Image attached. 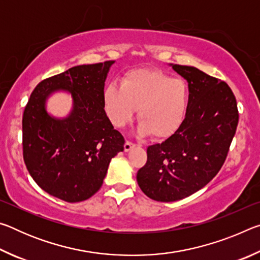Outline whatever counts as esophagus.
I'll use <instances>...</instances> for the list:
<instances>
[{
    "instance_id": "esophagus-1",
    "label": "esophagus",
    "mask_w": 260,
    "mask_h": 260,
    "mask_svg": "<svg viewBox=\"0 0 260 260\" xmlns=\"http://www.w3.org/2000/svg\"><path fill=\"white\" fill-rule=\"evenodd\" d=\"M134 147H135V144L133 142H131V141H126L125 144H124V150L129 151L131 149H133Z\"/></svg>"
}]
</instances>
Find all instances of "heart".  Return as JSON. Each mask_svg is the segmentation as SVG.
I'll return each instance as SVG.
<instances>
[{"label":"heart","instance_id":"1","mask_svg":"<svg viewBox=\"0 0 260 260\" xmlns=\"http://www.w3.org/2000/svg\"><path fill=\"white\" fill-rule=\"evenodd\" d=\"M104 109L117 128L133 120L136 108L142 135L157 139L173 135L186 119L189 88L186 81L157 70H133L117 83H109L103 93Z\"/></svg>","mask_w":260,"mask_h":260}]
</instances>
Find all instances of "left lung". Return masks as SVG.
Listing matches in <instances>:
<instances>
[{"label": "left lung", "instance_id": "left-lung-1", "mask_svg": "<svg viewBox=\"0 0 260 260\" xmlns=\"http://www.w3.org/2000/svg\"><path fill=\"white\" fill-rule=\"evenodd\" d=\"M170 65L188 82L186 119L164 142L148 147L146 165L136 174L141 190L158 202L182 200L206 186L225 162L239 124L226 82L193 67Z\"/></svg>", "mask_w": 260, "mask_h": 260}]
</instances>
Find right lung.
<instances>
[{"label":"right lung","instance_id":"right-lung-1","mask_svg":"<svg viewBox=\"0 0 260 260\" xmlns=\"http://www.w3.org/2000/svg\"><path fill=\"white\" fill-rule=\"evenodd\" d=\"M114 60L79 65L41 81L23 116V155L30 177L49 195L69 203L99 191L110 160L125 140L105 113L104 85ZM67 91L73 110L65 118L47 113V98Z\"/></svg>","mask_w":260,"mask_h":260}]
</instances>
